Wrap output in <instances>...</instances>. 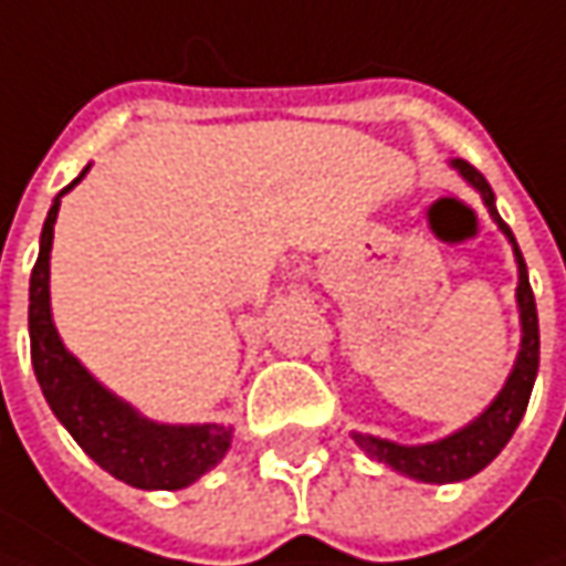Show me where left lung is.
Wrapping results in <instances>:
<instances>
[{
  "label": "left lung",
  "instance_id": "obj_1",
  "mask_svg": "<svg viewBox=\"0 0 566 566\" xmlns=\"http://www.w3.org/2000/svg\"><path fill=\"white\" fill-rule=\"evenodd\" d=\"M450 166L467 179L469 186L479 191L482 205L489 207L491 220L497 229L507 235L513 245V261H516V308H520V353L513 361L511 375L504 380V387L497 390V397L463 428H457L453 434L428 441V444H397L387 438H375V434H361L353 431V441L384 467L400 472L406 479L416 482H428V485H450V482H463L472 479L475 472L489 467L491 460L507 447L513 438L516 424L523 419L530 397H533L535 375H538V312H535V295L530 286V273H526V261L523 251L513 239L511 227L501 220L497 205H494V191L485 182V176L469 166L467 160H450Z\"/></svg>",
  "mask_w": 566,
  "mask_h": 566
}]
</instances>
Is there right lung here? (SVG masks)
Here are the masks:
<instances>
[{"label": "right lung", "instance_id": "obj_1", "mask_svg": "<svg viewBox=\"0 0 566 566\" xmlns=\"http://www.w3.org/2000/svg\"><path fill=\"white\" fill-rule=\"evenodd\" d=\"M91 164L72 186L53 198L46 223L40 232V254L31 273V305H28V331H31V361L40 390L65 424L77 447L116 475L119 482L144 491H179L198 482L205 472L227 457L232 444V424H169L142 416L128 400L116 397L106 384H99L75 353L65 349L53 321L50 305V251L59 205L72 188L87 176Z\"/></svg>", "mask_w": 566, "mask_h": 566}]
</instances>
